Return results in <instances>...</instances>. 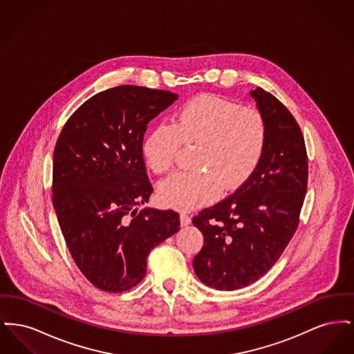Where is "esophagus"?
Wrapping results in <instances>:
<instances>
[{
	"label": "esophagus",
	"instance_id": "esophagus-1",
	"mask_svg": "<svg viewBox=\"0 0 354 354\" xmlns=\"http://www.w3.org/2000/svg\"><path fill=\"white\" fill-rule=\"evenodd\" d=\"M191 223V218L187 215V214H185V212H182L180 214V224L183 225V227H185V225H188Z\"/></svg>",
	"mask_w": 354,
	"mask_h": 354
}]
</instances>
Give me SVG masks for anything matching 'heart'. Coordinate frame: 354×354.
Instances as JSON below:
<instances>
[{
	"instance_id": "1",
	"label": "heart",
	"mask_w": 354,
	"mask_h": 354,
	"mask_svg": "<svg viewBox=\"0 0 354 354\" xmlns=\"http://www.w3.org/2000/svg\"><path fill=\"white\" fill-rule=\"evenodd\" d=\"M268 126L260 110L214 94L198 95L176 111L172 124L159 123L146 134L142 153L156 175L169 174L180 146L196 145L194 167L159 188L163 204L191 209L214 201L221 188L236 191L260 166Z\"/></svg>"
}]
</instances>
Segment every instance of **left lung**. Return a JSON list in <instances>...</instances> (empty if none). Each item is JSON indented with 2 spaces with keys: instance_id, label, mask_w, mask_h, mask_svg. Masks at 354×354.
Here are the masks:
<instances>
[{
  "instance_id": "left-lung-1",
  "label": "left lung",
  "mask_w": 354,
  "mask_h": 354,
  "mask_svg": "<svg viewBox=\"0 0 354 354\" xmlns=\"http://www.w3.org/2000/svg\"><path fill=\"white\" fill-rule=\"evenodd\" d=\"M268 126V143L251 179L192 223L204 244L194 270L205 286L235 290L274 266L295 235L308 187L303 133L286 106L263 88L251 91Z\"/></svg>"
}]
</instances>
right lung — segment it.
I'll return each instance as SVG.
<instances>
[{"label":"right lung","instance_id":"1","mask_svg":"<svg viewBox=\"0 0 354 354\" xmlns=\"http://www.w3.org/2000/svg\"><path fill=\"white\" fill-rule=\"evenodd\" d=\"M178 100L167 90L123 84L81 104L53 156V205L84 277L118 293L140 283L152 248L176 234L179 214L136 207L152 185L142 153L150 120Z\"/></svg>","mask_w":354,"mask_h":354}]
</instances>
